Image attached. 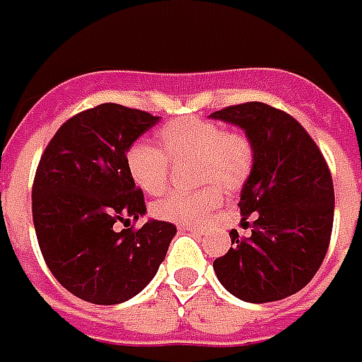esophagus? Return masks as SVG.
Returning a JSON list of instances; mask_svg holds the SVG:
<instances>
[{
  "label": "esophagus",
  "mask_w": 362,
  "mask_h": 362,
  "mask_svg": "<svg viewBox=\"0 0 362 362\" xmlns=\"http://www.w3.org/2000/svg\"><path fill=\"white\" fill-rule=\"evenodd\" d=\"M181 230H187V232H191V234H202V228L199 226H191V224H183Z\"/></svg>",
  "instance_id": "34e87169"
}]
</instances>
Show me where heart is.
Segmentation results:
<instances>
[{
    "label": "heart",
    "instance_id": "1",
    "mask_svg": "<svg viewBox=\"0 0 362 362\" xmlns=\"http://www.w3.org/2000/svg\"><path fill=\"white\" fill-rule=\"evenodd\" d=\"M161 148L136 142L127 152V171L138 189L161 193L168 185L169 158L193 156V179L204 183L194 191H173L152 204V214L165 222L201 224L222 201L220 185L238 191L253 169V146L240 132H224L212 120L185 117L168 122L158 132Z\"/></svg>",
    "mask_w": 362,
    "mask_h": 362
}]
</instances>
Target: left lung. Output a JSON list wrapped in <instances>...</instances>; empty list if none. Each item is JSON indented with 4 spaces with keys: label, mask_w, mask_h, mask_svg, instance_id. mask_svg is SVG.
Masks as SVG:
<instances>
[{
    "label": "left lung",
    "mask_w": 362,
    "mask_h": 362,
    "mask_svg": "<svg viewBox=\"0 0 362 362\" xmlns=\"http://www.w3.org/2000/svg\"><path fill=\"white\" fill-rule=\"evenodd\" d=\"M240 127L253 146V169L240 193L242 220L255 216L250 238L230 232L234 247L214 273L243 302H275L316 275L333 226V181L324 156L298 120L259 101L210 115Z\"/></svg>",
    "instance_id": "left-lung-1"
}]
</instances>
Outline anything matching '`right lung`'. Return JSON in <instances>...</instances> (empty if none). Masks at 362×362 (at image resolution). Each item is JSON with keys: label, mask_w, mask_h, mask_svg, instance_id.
I'll use <instances>...</instances> for the list:
<instances>
[{"label": "right lung", "mask_w": 362, "mask_h": 362, "mask_svg": "<svg viewBox=\"0 0 362 362\" xmlns=\"http://www.w3.org/2000/svg\"><path fill=\"white\" fill-rule=\"evenodd\" d=\"M160 117L117 103L66 120L38 163L33 222L46 265L74 296L120 304L150 284L177 228L148 220L144 194L127 171V152ZM125 224L117 230L116 224Z\"/></svg>", "instance_id": "right-lung-1"}]
</instances>
